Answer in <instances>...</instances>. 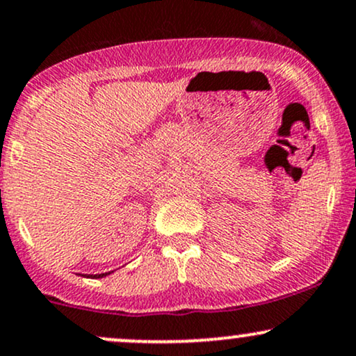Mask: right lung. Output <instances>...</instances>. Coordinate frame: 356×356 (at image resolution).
Returning a JSON list of instances; mask_svg holds the SVG:
<instances>
[{"label": "right lung", "mask_w": 356, "mask_h": 356, "mask_svg": "<svg viewBox=\"0 0 356 356\" xmlns=\"http://www.w3.org/2000/svg\"><path fill=\"white\" fill-rule=\"evenodd\" d=\"M111 272H106V273H97V275H88V277H91V278H102V277H106V275H109Z\"/></svg>", "instance_id": "right-lung-1"}]
</instances>
